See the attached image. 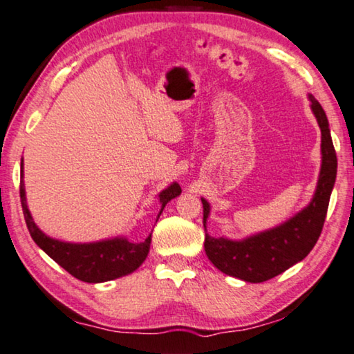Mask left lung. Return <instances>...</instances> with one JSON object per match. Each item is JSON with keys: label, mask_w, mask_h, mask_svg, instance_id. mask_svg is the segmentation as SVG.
Returning <instances> with one entry per match:
<instances>
[{"label": "left lung", "mask_w": 354, "mask_h": 354, "mask_svg": "<svg viewBox=\"0 0 354 354\" xmlns=\"http://www.w3.org/2000/svg\"><path fill=\"white\" fill-rule=\"evenodd\" d=\"M313 115L322 129V168L315 194L304 209L276 228L257 233L243 241L212 238L205 234V252L218 271L244 282L260 283L279 276L310 254L322 234L330 192L337 175V156L330 138L326 113L308 94ZM203 203V227L209 216V203Z\"/></svg>", "instance_id": "left-lung-1"}]
</instances>
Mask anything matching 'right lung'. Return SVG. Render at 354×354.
I'll return each mask as SVG.
<instances>
[{"label": "right lung", "mask_w": 354, "mask_h": 354, "mask_svg": "<svg viewBox=\"0 0 354 354\" xmlns=\"http://www.w3.org/2000/svg\"><path fill=\"white\" fill-rule=\"evenodd\" d=\"M20 200L24 207V216L26 227L30 230L31 238L46 254L55 260L61 268H64L71 276L88 283L109 282L118 277L127 276L147 260L151 234L143 243H129L126 238H113L99 241V243L74 244L63 243V241L53 239L42 233L32 221L30 209L26 206L25 184H24V159L20 164ZM181 194V187L178 183H173L165 190L159 194L160 212L164 211L168 201ZM157 216V218H159Z\"/></svg>", "instance_id": "obj_1"}]
</instances>
